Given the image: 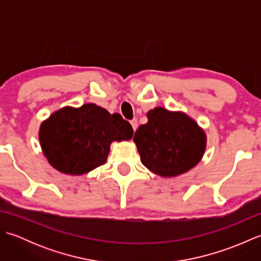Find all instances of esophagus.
Here are the masks:
<instances>
[{"label": "esophagus", "instance_id": "34e87169", "mask_svg": "<svg viewBox=\"0 0 261 261\" xmlns=\"http://www.w3.org/2000/svg\"><path fill=\"white\" fill-rule=\"evenodd\" d=\"M130 123H131V125H132V129H134V131H136L137 127H138V121H137V119L131 120Z\"/></svg>", "mask_w": 261, "mask_h": 261}]
</instances>
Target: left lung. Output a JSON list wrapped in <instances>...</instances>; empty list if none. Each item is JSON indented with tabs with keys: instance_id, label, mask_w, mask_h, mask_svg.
Instances as JSON below:
<instances>
[{
	"instance_id": "1",
	"label": "left lung",
	"mask_w": 261,
	"mask_h": 261,
	"mask_svg": "<svg viewBox=\"0 0 261 261\" xmlns=\"http://www.w3.org/2000/svg\"><path fill=\"white\" fill-rule=\"evenodd\" d=\"M147 116L148 122L138 127L134 137L147 168L171 177L186 173L201 160L205 135L186 114L156 108Z\"/></svg>"
}]
</instances>
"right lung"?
Wrapping results in <instances>:
<instances>
[{
    "label": "right lung",
    "instance_id": "add662e5",
    "mask_svg": "<svg viewBox=\"0 0 261 261\" xmlns=\"http://www.w3.org/2000/svg\"><path fill=\"white\" fill-rule=\"evenodd\" d=\"M129 122L95 104L64 108L40 127L39 139L53 167L69 175L86 174L105 163L112 141L129 140Z\"/></svg>",
    "mask_w": 261,
    "mask_h": 261
}]
</instances>
